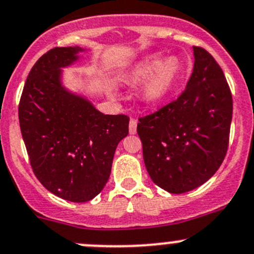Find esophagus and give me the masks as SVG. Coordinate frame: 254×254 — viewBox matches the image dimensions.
I'll return each instance as SVG.
<instances>
[{
  "mask_svg": "<svg viewBox=\"0 0 254 254\" xmlns=\"http://www.w3.org/2000/svg\"><path fill=\"white\" fill-rule=\"evenodd\" d=\"M137 132V120L130 119L129 121V133L130 134H134Z\"/></svg>",
  "mask_w": 254,
  "mask_h": 254,
  "instance_id": "1",
  "label": "esophagus"
}]
</instances>
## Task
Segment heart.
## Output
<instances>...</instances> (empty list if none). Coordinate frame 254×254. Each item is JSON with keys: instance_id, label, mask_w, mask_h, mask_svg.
Listing matches in <instances>:
<instances>
[{"instance_id": "obj_1", "label": "heart", "mask_w": 254, "mask_h": 254, "mask_svg": "<svg viewBox=\"0 0 254 254\" xmlns=\"http://www.w3.org/2000/svg\"><path fill=\"white\" fill-rule=\"evenodd\" d=\"M179 69V63L175 58L163 60L159 54H153L134 65L127 75L126 81L135 84L149 76L143 86L142 97L148 104H158L167 99L173 91Z\"/></svg>"}]
</instances>
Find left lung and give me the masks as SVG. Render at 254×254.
Masks as SVG:
<instances>
[{
  "label": "left lung",
  "instance_id": "1",
  "mask_svg": "<svg viewBox=\"0 0 254 254\" xmlns=\"http://www.w3.org/2000/svg\"><path fill=\"white\" fill-rule=\"evenodd\" d=\"M192 50L194 70L182 95L137 125L148 174L172 194L196 189L217 172L232 121V95L222 69L204 48Z\"/></svg>",
  "mask_w": 254,
  "mask_h": 254
}]
</instances>
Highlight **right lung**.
I'll return each mask as SVG.
<instances>
[{
    "label": "right lung",
    "instance_id": "add662e5",
    "mask_svg": "<svg viewBox=\"0 0 254 254\" xmlns=\"http://www.w3.org/2000/svg\"><path fill=\"white\" fill-rule=\"evenodd\" d=\"M80 47H58L29 71L18 106L19 126L37 179L50 192L85 202L101 192L115 150L128 134L129 117L104 115L62 84V69L79 59Z\"/></svg>",
    "mask_w": 254,
    "mask_h": 254
}]
</instances>
